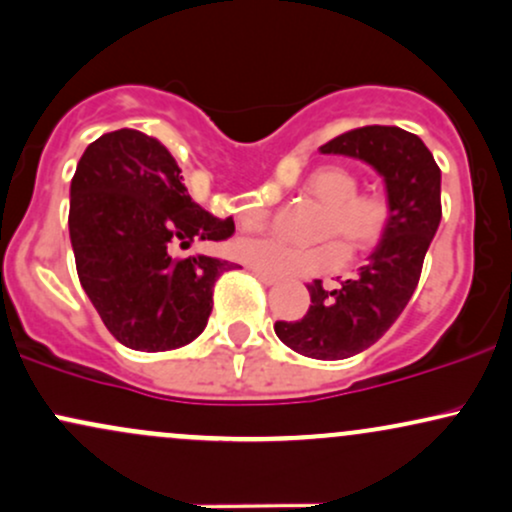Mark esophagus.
Segmentation results:
<instances>
[{
	"instance_id": "obj_1",
	"label": "esophagus",
	"mask_w": 512,
	"mask_h": 512,
	"mask_svg": "<svg viewBox=\"0 0 512 512\" xmlns=\"http://www.w3.org/2000/svg\"><path fill=\"white\" fill-rule=\"evenodd\" d=\"M250 272H252V274H255V276H257V279H260L264 286H274V284H276V281H279V279H276V276H274V274H267V272H262V269H255V267H250Z\"/></svg>"
}]
</instances>
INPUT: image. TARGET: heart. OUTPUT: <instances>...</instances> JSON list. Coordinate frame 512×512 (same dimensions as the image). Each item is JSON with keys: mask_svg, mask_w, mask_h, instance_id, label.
Masks as SVG:
<instances>
[{"mask_svg": "<svg viewBox=\"0 0 512 512\" xmlns=\"http://www.w3.org/2000/svg\"><path fill=\"white\" fill-rule=\"evenodd\" d=\"M358 178L351 168L320 166L303 182V192L322 204L317 216L313 248H298L279 238L243 240L238 257L250 267L274 276H317L339 269L349 257H366L380 248L395 216L392 197L380 187L356 190ZM267 223V207L252 204L240 211L245 231H260Z\"/></svg>", "mask_w": 512, "mask_h": 512, "instance_id": "b5f03b06", "label": "heart"}]
</instances>
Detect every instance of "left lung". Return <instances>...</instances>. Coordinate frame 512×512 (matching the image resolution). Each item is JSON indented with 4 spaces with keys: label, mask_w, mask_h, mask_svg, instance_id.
Segmentation results:
<instances>
[{
    "label": "left lung",
    "mask_w": 512,
    "mask_h": 512,
    "mask_svg": "<svg viewBox=\"0 0 512 512\" xmlns=\"http://www.w3.org/2000/svg\"><path fill=\"white\" fill-rule=\"evenodd\" d=\"M320 151L373 166L395 204L390 231L354 279L337 289H325L315 279L308 286V313L296 322L274 325L276 337L298 354L339 361L373 346L407 308L443 216L440 168L416 134L385 125L351 129Z\"/></svg>",
    "instance_id": "1"
}]
</instances>
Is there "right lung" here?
Instances as JSON below:
<instances>
[{"label": "right lung", "instance_id": "add662e5", "mask_svg": "<svg viewBox=\"0 0 512 512\" xmlns=\"http://www.w3.org/2000/svg\"><path fill=\"white\" fill-rule=\"evenodd\" d=\"M216 219L187 195L175 158L158 139L117 129L88 144L69 187V238L88 301L120 344L168 351L207 327L216 279L233 262L175 255V245L226 240Z\"/></svg>", "mask_w": 512, "mask_h": 512}]
</instances>
